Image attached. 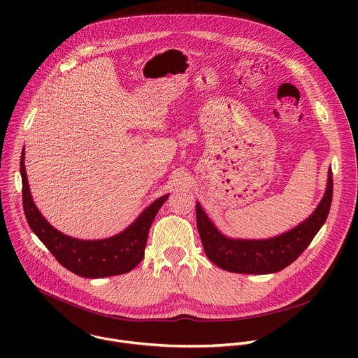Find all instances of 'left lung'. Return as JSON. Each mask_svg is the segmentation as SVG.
<instances>
[{"label": "left lung", "mask_w": 358, "mask_h": 358, "mask_svg": "<svg viewBox=\"0 0 358 358\" xmlns=\"http://www.w3.org/2000/svg\"><path fill=\"white\" fill-rule=\"evenodd\" d=\"M333 198V174L315 213L293 229L269 239H232L222 235L196 202V227L206 255L218 268L246 275L275 273L294 262L327 220Z\"/></svg>", "instance_id": "left-lung-1"}]
</instances>
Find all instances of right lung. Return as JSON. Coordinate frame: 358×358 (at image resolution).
<instances>
[{
  "label": "right lung",
  "instance_id": "obj_1",
  "mask_svg": "<svg viewBox=\"0 0 358 358\" xmlns=\"http://www.w3.org/2000/svg\"><path fill=\"white\" fill-rule=\"evenodd\" d=\"M24 159L25 152L22 151V203L28 225L64 268L78 276L97 279L127 273L141 262L150 227L169 194L152 202L119 235L99 241H82L59 232L42 217L31 196Z\"/></svg>",
  "mask_w": 358,
  "mask_h": 358
}]
</instances>
